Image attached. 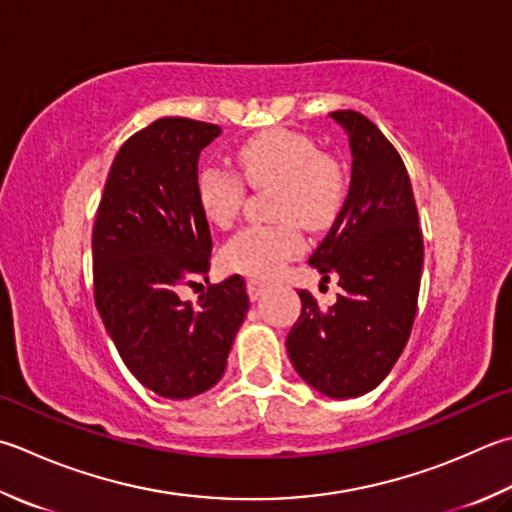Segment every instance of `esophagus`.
I'll return each mask as SVG.
<instances>
[{
  "label": "esophagus",
  "mask_w": 512,
  "mask_h": 512,
  "mask_svg": "<svg viewBox=\"0 0 512 512\" xmlns=\"http://www.w3.org/2000/svg\"><path fill=\"white\" fill-rule=\"evenodd\" d=\"M266 288H268V284L262 282V279H257V277H250L248 279V295H250V299H257L259 295L264 293Z\"/></svg>",
  "instance_id": "34e87169"
}]
</instances>
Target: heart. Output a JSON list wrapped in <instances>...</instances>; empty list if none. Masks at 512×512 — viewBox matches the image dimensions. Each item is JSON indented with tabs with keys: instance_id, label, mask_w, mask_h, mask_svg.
Segmentation results:
<instances>
[{
	"instance_id": "obj_1",
	"label": "heart",
	"mask_w": 512,
	"mask_h": 512,
	"mask_svg": "<svg viewBox=\"0 0 512 512\" xmlns=\"http://www.w3.org/2000/svg\"><path fill=\"white\" fill-rule=\"evenodd\" d=\"M239 175L255 190H273V226L239 230L222 250V264L250 277H273L304 248L299 226L322 230L335 222L346 199L348 177L337 157L322 153L313 137L293 128H270L237 148ZM197 204L217 228L235 222L246 199L241 179L204 166L195 179Z\"/></svg>"
}]
</instances>
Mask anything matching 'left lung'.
<instances>
[{
    "mask_svg": "<svg viewBox=\"0 0 512 512\" xmlns=\"http://www.w3.org/2000/svg\"><path fill=\"white\" fill-rule=\"evenodd\" d=\"M330 117L346 130L353 175L346 202L308 264L335 275L337 302L322 310L299 290L302 315L286 350L299 377L333 399L366 395L402 355L417 315L424 239L408 170L395 146L357 110Z\"/></svg>",
    "mask_w": 512,
    "mask_h": 512,
    "instance_id": "left-lung-1",
    "label": "left lung"
}]
</instances>
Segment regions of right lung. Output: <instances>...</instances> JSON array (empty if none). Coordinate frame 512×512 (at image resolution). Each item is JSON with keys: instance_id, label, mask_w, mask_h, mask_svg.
Returning a JSON list of instances; mask_svg holds the SVG:
<instances>
[{"instance_id": "obj_1", "label": "right lung", "mask_w": 512, "mask_h": 512, "mask_svg": "<svg viewBox=\"0 0 512 512\" xmlns=\"http://www.w3.org/2000/svg\"><path fill=\"white\" fill-rule=\"evenodd\" d=\"M217 124L162 117L128 137L106 177L93 226L95 306L137 382L188 399L224 375L248 313L244 277L209 284L197 305L182 285L207 279L213 239L197 204L199 153Z\"/></svg>"}]
</instances>
